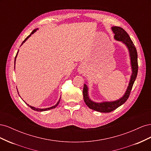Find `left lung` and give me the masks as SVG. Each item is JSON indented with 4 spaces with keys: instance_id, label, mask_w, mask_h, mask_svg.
I'll return each instance as SVG.
<instances>
[{
    "instance_id": "obj_1",
    "label": "left lung",
    "mask_w": 151,
    "mask_h": 151,
    "mask_svg": "<svg viewBox=\"0 0 151 151\" xmlns=\"http://www.w3.org/2000/svg\"><path fill=\"white\" fill-rule=\"evenodd\" d=\"M113 32L115 34L114 38L116 40L122 42L124 43L129 50L130 57V63L132 67V75L129 86L127 87V91L124 95L119 99L114 101H104L101 103H96L91 100L88 95V88L86 84L84 85L83 88V98L86 104L89 108L93 110L101 113H109L124 104L129 98L131 90L133 87L134 82L137 78L138 72V62H137V52L134 43L132 42L129 35L127 32L120 27L113 26L111 28Z\"/></svg>"
}]
</instances>
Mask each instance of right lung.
I'll return each instance as SVG.
<instances>
[{"instance_id":"right-lung-1","label":"right lung","mask_w":151,"mask_h":151,"mask_svg":"<svg viewBox=\"0 0 151 151\" xmlns=\"http://www.w3.org/2000/svg\"><path fill=\"white\" fill-rule=\"evenodd\" d=\"M38 28H37V29H34L33 31H32V32H31V33L28 36H27V38H26L23 41V42L22 43L21 45H22V44H23V43L26 42V41L30 37V36H31V35H33V34L35 33V32L36 30H38ZM18 52H19V50H18ZM18 52H17V54H16V57H15V61H14V62H16V57H17V55ZM17 92H18V91H17ZM60 98L59 99L58 101L57 102V103L55 105H54V106H52V107L47 108H35V107H33V106H30V105H29L28 104H27L26 103V104H27V105H28V106H29V107H30L32 109H33V110H35V111H47V110H49V109H51L55 108L56 106H57V105L59 104V103H60Z\"/></svg>"}]
</instances>
